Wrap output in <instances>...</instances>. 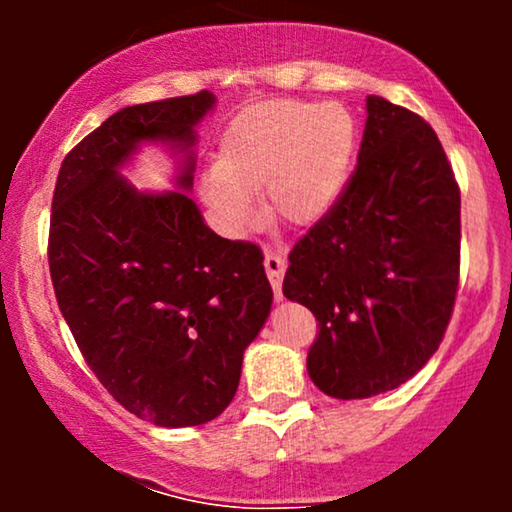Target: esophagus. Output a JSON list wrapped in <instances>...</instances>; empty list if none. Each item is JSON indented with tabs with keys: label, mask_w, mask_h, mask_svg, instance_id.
I'll list each match as a JSON object with an SVG mask.
<instances>
[{
	"label": "esophagus",
	"mask_w": 512,
	"mask_h": 512,
	"mask_svg": "<svg viewBox=\"0 0 512 512\" xmlns=\"http://www.w3.org/2000/svg\"><path fill=\"white\" fill-rule=\"evenodd\" d=\"M264 269H267L269 284H272L276 301H281V279H284V269H286L284 257L276 255V252H267V255H264Z\"/></svg>",
	"instance_id": "obj_1"
}]
</instances>
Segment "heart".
Segmentation results:
<instances>
[{
  "label": "heart",
  "mask_w": 512,
  "mask_h": 512,
  "mask_svg": "<svg viewBox=\"0 0 512 512\" xmlns=\"http://www.w3.org/2000/svg\"><path fill=\"white\" fill-rule=\"evenodd\" d=\"M356 137L354 115L339 103L252 105L226 127L216 166L202 175L199 190L231 236H243L255 223L250 190L260 187L276 216L313 223L342 197Z\"/></svg>",
  "instance_id": "1"
}]
</instances>
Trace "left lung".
I'll return each instance as SVG.
<instances>
[{
	"label": "left lung",
	"instance_id": "8db88e82",
	"mask_svg": "<svg viewBox=\"0 0 512 512\" xmlns=\"http://www.w3.org/2000/svg\"><path fill=\"white\" fill-rule=\"evenodd\" d=\"M358 166L293 245L284 296L315 315L325 395L395 390L438 351L460 284V187L424 117L368 96Z\"/></svg>",
	"mask_w": 512,
	"mask_h": 512
}]
</instances>
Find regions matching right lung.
I'll return each mask as SVG.
<instances>
[{"mask_svg": "<svg viewBox=\"0 0 512 512\" xmlns=\"http://www.w3.org/2000/svg\"><path fill=\"white\" fill-rule=\"evenodd\" d=\"M214 93L129 105L64 156L50 214L57 303L86 363L156 426L216 419L272 310L262 250L216 236L187 190ZM146 141L183 154L178 191L137 193L119 168Z\"/></svg>", "mask_w": 512, "mask_h": 512, "instance_id": "add662e5", "label": "right lung"}]
</instances>
